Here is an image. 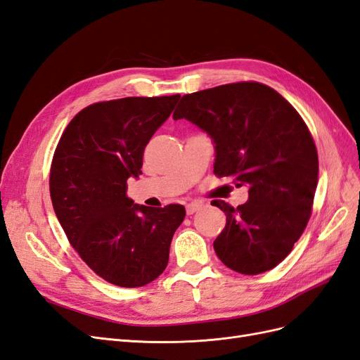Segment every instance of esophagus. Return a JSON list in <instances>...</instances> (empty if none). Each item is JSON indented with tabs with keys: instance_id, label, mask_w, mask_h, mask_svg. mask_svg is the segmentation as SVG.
<instances>
[{
	"instance_id": "esophagus-1",
	"label": "esophagus",
	"mask_w": 360,
	"mask_h": 360,
	"mask_svg": "<svg viewBox=\"0 0 360 360\" xmlns=\"http://www.w3.org/2000/svg\"><path fill=\"white\" fill-rule=\"evenodd\" d=\"M201 209H202V204L201 202H189L186 205V213L188 214H193V213H197Z\"/></svg>"
}]
</instances>
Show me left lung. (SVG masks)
<instances>
[{
    "label": "left lung",
    "instance_id": "1",
    "mask_svg": "<svg viewBox=\"0 0 360 360\" xmlns=\"http://www.w3.org/2000/svg\"><path fill=\"white\" fill-rule=\"evenodd\" d=\"M172 118L204 130L216 176L249 189L236 209L213 201L226 216L216 255L243 275L276 267L307 228L319 181L317 148L299 112L264 84L237 82L184 94Z\"/></svg>",
    "mask_w": 360,
    "mask_h": 360
}]
</instances>
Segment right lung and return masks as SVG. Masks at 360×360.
<instances>
[{"label": "right lung", "instance_id": "add662e5", "mask_svg": "<svg viewBox=\"0 0 360 360\" xmlns=\"http://www.w3.org/2000/svg\"><path fill=\"white\" fill-rule=\"evenodd\" d=\"M180 94L124 97L84 108L53 153L49 191L70 245L96 275L118 287H144L167 269L184 207H147L127 198L144 148Z\"/></svg>", "mask_w": 360, "mask_h": 360}]
</instances>
